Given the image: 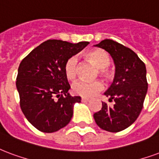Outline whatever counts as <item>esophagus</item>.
I'll use <instances>...</instances> for the list:
<instances>
[{
	"mask_svg": "<svg viewBox=\"0 0 159 159\" xmlns=\"http://www.w3.org/2000/svg\"><path fill=\"white\" fill-rule=\"evenodd\" d=\"M82 101L83 102H89V98H82Z\"/></svg>",
	"mask_w": 159,
	"mask_h": 159,
	"instance_id": "esophagus-1",
	"label": "esophagus"
}]
</instances>
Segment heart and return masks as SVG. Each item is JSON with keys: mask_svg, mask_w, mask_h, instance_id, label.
<instances>
[{"mask_svg": "<svg viewBox=\"0 0 159 159\" xmlns=\"http://www.w3.org/2000/svg\"><path fill=\"white\" fill-rule=\"evenodd\" d=\"M87 58L98 68V71L103 76H109V70L108 69L110 58L106 51L103 50H92L87 54ZM77 57L71 56L66 61L64 66L65 75L69 80H74L77 72ZM103 84L100 81L87 82L84 80H79L72 85V91L74 93L82 97H92L97 94L98 92L102 91Z\"/></svg>", "mask_w": 159, "mask_h": 159, "instance_id": "b5f03b06", "label": "heart"}]
</instances>
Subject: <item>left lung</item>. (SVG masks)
Here are the masks:
<instances>
[{"instance_id": "8db88e82", "label": "left lung", "mask_w": 159, "mask_h": 159, "mask_svg": "<svg viewBox=\"0 0 159 159\" xmlns=\"http://www.w3.org/2000/svg\"><path fill=\"white\" fill-rule=\"evenodd\" d=\"M94 46L103 49L112 57L116 73L112 84L104 93L113 106L102 102L94 113L96 124L104 130L118 132L136 121L148 92L146 66L133 50L112 39H104Z\"/></svg>"}]
</instances>
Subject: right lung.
Returning <instances> with one entry per match:
<instances>
[{"label": "right lung", "instance_id": "1", "mask_svg": "<svg viewBox=\"0 0 159 159\" xmlns=\"http://www.w3.org/2000/svg\"><path fill=\"white\" fill-rule=\"evenodd\" d=\"M89 43L50 39L32 50L20 63L16 82L20 107L29 123L39 130L55 132L70 121L74 104L81 102V97L68 93L70 87L64 66Z\"/></svg>", "mask_w": 159, "mask_h": 159}]
</instances>
